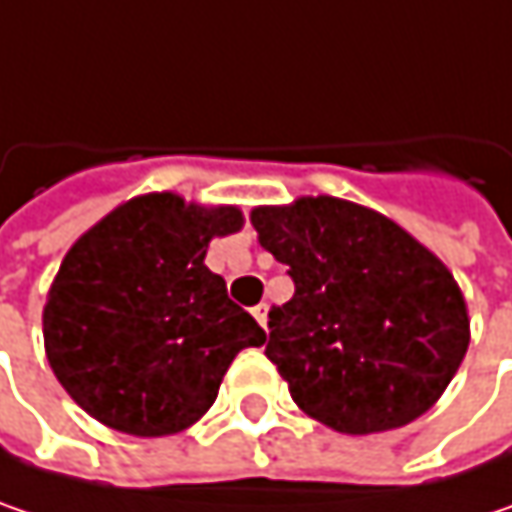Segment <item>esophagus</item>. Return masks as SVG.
Returning <instances> with one entry per match:
<instances>
[{
  "label": "esophagus",
  "instance_id": "obj_1",
  "mask_svg": "<svg viewBox=\"0 0 512 512\" xmlns=\"http://www.w3.org/2000/svg\"><path fill=\"white\" fill-rule=\"evenodd\" d=\"M253 317L259 320V326L265 329L268 326V303H259V306H253Z\"/></svg>",
  "mask_w": 512,
  "mask_h": 512
}]
</instances>
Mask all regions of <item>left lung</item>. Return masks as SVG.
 Wrapping results in <instances>:
<instances>
[{
  "instance_id": "8db88e82",
  "label": "left lung",
  "mask_w": 512,
  "mask_h": 512,
  "mask_svg": "<svg viewBox=\"0 0 512 512\" xmlns=\"http://www.w3.org/2000/svg\"><path fill=\"white\" fill-rule=\"evenodd\" d=\"M250 221L294 282L268 314L265 347L291 399L344 434L425 414L469 347L446 265L384 215L338 198L259 206Z\"/></svg>"
}]
</instances>
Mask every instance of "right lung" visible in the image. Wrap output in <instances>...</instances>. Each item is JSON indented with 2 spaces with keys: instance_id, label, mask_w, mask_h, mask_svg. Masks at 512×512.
<instances>
[{
  "instance_id": "obj_1",
  "label": "right lung",
  "mask_w": 512,
  "mask_h": 512,
  "mask_svg": "<svg viewBox=\"0 0 512 512\" xmlns=\"http://www.w3.org/2000/svg\"><path fill=\"white\" fill-rule=\"evenodd\" d=\"M241 227L236 206L177 195L119 206L75 241L43 311L57 382L98 422L165 437L209 411L221 379L265 329L203 265L212 236Z\"/></svg>"
}]
</instances>
